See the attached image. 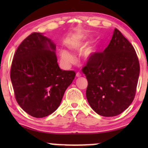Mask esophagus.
<instances>
[{
	"label": "esophagus",
	"instance_id": "34e87169",
	"mask_svg": "<svg viewBox=\"0 0 148 148\" xmlns=\"http://www.w3.org/2000/svg\"><path fill=\"white\" fill-rule=\"evenodd\" d=\"M81 76H82V74H81L80 73H77V74H76L77 77H80Z\"/></svg>",
	"mask_w": 148,
	"mask_h": 148
}]
</instances>
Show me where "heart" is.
<instances>
[{"instance_id":"1","label":"heart","mask_w":148,"mask_h":148,"mask_svg":"<svg viewBox=\"0 0 148 148\" xmlns=\"http://www.w3.org/2000/svg\"><path fill=\"white\" fill-rule=\"evenodd\" d=\"M88 40V38L87 36H79L66 42V45L73 51L79 52L81 50V57L84 60H89L92 59L96 54L100 52L101 45L98 41L94 40L85 46ZM59 54L62 63L64 66H69L74 62V56L69 50L64 48H60Z\"/></svg>"}]
</instances>
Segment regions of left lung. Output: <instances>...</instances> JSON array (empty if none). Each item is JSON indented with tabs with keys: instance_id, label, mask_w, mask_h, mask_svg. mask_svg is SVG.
Returning a JSON list of instances; mask_svg holds the SVG:
<instances>
[{
	"instance_id": "left-lung-1",
	"label": "left lung",
	"mask_w": 148,
	"mask_h": 148,
	"mask_svg": "<svg viewBox=\"0 0 148 148\" xmlns=\"http://www.w3.org/2000/svg\"><path fill=\"white\" fill-rule=\"evenodd\" d=\"M88 79L86 97L91 108L103 116H114L128 108L135 96L139 63L133 46L115 28L112 40L83 68Z\"/></svg>"
}]
</instances>
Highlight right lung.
Masks as SVG:
<instances>
[{"label":"right lung","mask_w":148,"mask_h":148,"mask_svg":"<svg viewBox=\"0 0 148 148\" xmlns=\"http://www.w3.org/2000/svg\"><path fill=\"white\" fill-rule=\"evenodd\" d=\"M75 77L73 71L60 69L56 44L41 33L32 34L21 42L11 64L16 100L36 118L47 116L58 108Z\"/></svg>","instance_id":"obj_1"}]
</instances>
